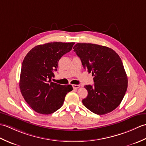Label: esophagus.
Listing matches in <instances>:
<instances>
[{"label": "esophagus", "instance_id": "esophagus-1", "mask_svg": "<svg viewBox=\"0 0 146 146\" xmlns=\"http://www.w3.org/2000/svg\"><path fill=\"white\" fill-rule=\"evenodd\" d=\"M72 86L74 89H77L80 87V85H72Z\"/></svg>", "mask_w": 146, "mask_h": 146}]
</instances>
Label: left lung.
<instances>
[{
    "label": "left lung",
    "mask_w": 146,
    "mask_h": 146,
    "mask_svg": "<svg viewBox=\"0 0 146 146\" xmlns=\"http://www.w3.org/2000/svg\"><path fill=\"white\" fill-rule=\"evenodd\" d=\"M73 49L84 69L94 76V85L85 86L88 95L83 99V105L98 115L111 112L127 88V76L119 54L110 48L91 43H77Z\"/></svg>",
    "instance_id": "1"
}]
</instances>
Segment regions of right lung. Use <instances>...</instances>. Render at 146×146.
I'll return each mask as SVG.
<instances>
[{
  "label": "right lung",
  "instance_id": "right-lung-1",
  "mask_svg": "<svg viewBox=\"0 0 146 146\" xmlns=\"http://www.w3.org/2000/svg\"><path fill=\"white\" fill-rule=\"evenodd\" d=\"M75 42H54L35 46L22 64L19 88L24 100L36 112L50 114L61 108L65 96L73 90L52 82L60 59L72 49Z\"/></svg>",
  "mask_w": 146,
  "mask_h": 146
}]
</instances>
